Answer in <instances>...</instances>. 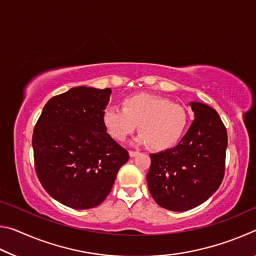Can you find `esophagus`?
Instances as JSON below:
<instances>
[{"label":"esophagus","instance_id":"obj_1","mask_svg":"<svg viewBox=\"0 0 256 256\" xmlns=\"http://www.w3.org/2000/svg\"><path fill=\"white\" fill-rule=\"evenodd\" d=\"M128 154H130V157L133 158V157H136V156H138V151H133V150H130V151H128Z\"/></svg>","mask_w":256,"mask_h":256}]
</instances>
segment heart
<instances>
[{"label": "heart", "mask_w": 256, "mask_h": 256, "mask_svg": "<svg viewBox=\"0 0 256 256\" xmlns=\"http://www.w3.org/2000/svg\"><path fill=\"white\" fill-rule=\"evenodd\" d=\"M122 106L106 108L102 118L106 131L118 141H124L138 124L140 134L134 144L166 150L177 144L188 125L185 108L166 98L136 94L124 98Z\"/></svg>", "instance_id": "1"}]
</instances>
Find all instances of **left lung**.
<instances>
[{
  "instance_id": "8db88e82",
  "label": "left lung",
  "mask_w": 256,
  "mask_h": 256,
  "mask_svg": "<svg viewBox=\"0 0 256 256\" xmlns=\"http://www.w3.org/2000/svg\"><path fill=\"white\" fill-rule=\"evenodd\" d=\"M194 120L174 148L151 154L146 182L157 204L186 211L206 202L222 184L227 131L214 108L190 102Z\"/></svg>"
}]
</instances>
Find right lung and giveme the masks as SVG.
<instances>
[{
  "instance_id": "1",
  "label": "right lung",
  "mask_w": 256,
  "mask_h": 256,
  "mask_svg": "<svg viewBox=\"0 0 256 256\" xmlns=\"http://www.w3.org/2000/svg\"><path fill=\"white\" fill-rule=\"evenodd\" d=\"M112 90L76 86L50 98L34 130V168L42 188L72 209L105 200L128 154L102 124Z\"/></svg>"
}]
</instances>
